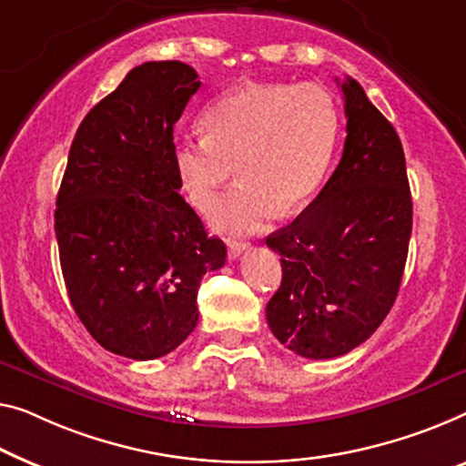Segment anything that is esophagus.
I'll use <instances>...</instances> for the list:
<instances>
[{"instance_id": "34e87169", "label": "esophagus", "mask_w": 466, "mask_h": 466, "mask_svg": "<svg viewBox=\"0 0 466 466\" xmlns=\"http://www.w3.org/2000/svg\"><path fill=\"white\" fill-rule=\"evenodd\" d=\"M248 248H251L248 242L234 240V242H230V245H228V257H230V259H238V257L245 251H248Z\"/></svg>"}]
</instances>
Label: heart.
Masks as SVG:
<instances>
[{
	"label": "heart",
	"instance_id": "1",
	"mask_svg": "<svg viewBox=\"0 0 466 466\" xmlns=\"http://www.w3.org/2000/svg\"><path fill=\"white\" fill-rule=\"evenodd\" d=\"M205 136L184 137L173 165L190 203L209 211L224 186L240 182L213 213L226 234L261 230L320 188L339 140V110L326 89L301 83H245L211 102Z\"/></svg>",
	"mask_w": 466,
	"mask_h": 466
}]
</instances>
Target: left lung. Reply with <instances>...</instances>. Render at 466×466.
<instances>
[{
	"label": "left lung",
	"instance_id": "left-lung-1",
	"mask_svg": "<svg viewBox=\"0 0 466 466\" xmlns=\"http://www.w3.org/2000/svg\"><path fill=\"white\" fill-rule=\"evenodd\" d=\"M339 86L347 116L341 161L308 209L266 238L282 266L266 308L269 330L311 360L343 356L379 329L398 297L412 234L398 131L356 79Z\"/></svg>",
	"mask_w": 466,
	"mask_h": 466
}]
</instances>
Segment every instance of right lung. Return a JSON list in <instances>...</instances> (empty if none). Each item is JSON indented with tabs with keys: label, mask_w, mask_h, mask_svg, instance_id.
I'll use <instances>...</instances> for the list:
<instances>
[{
	"label": "right lung",
	"mask_w": 466,
	"mask_h": 466,
	"mask_svg": "<svg viewBox=\"0 0 466 466\" xmlns=\"http://www.w3.org/2000/svg\"><path fill=\"white\" fill-rule=\"evenodd\" d=\"M200 87L179 60L144 62L81 121L54 230L75 314L104 350L155 360L198 322L207 272L226 245L179 197L173 125Z\"/></svg>",
	"instance_id": "add662e5"
}]
</instances>
